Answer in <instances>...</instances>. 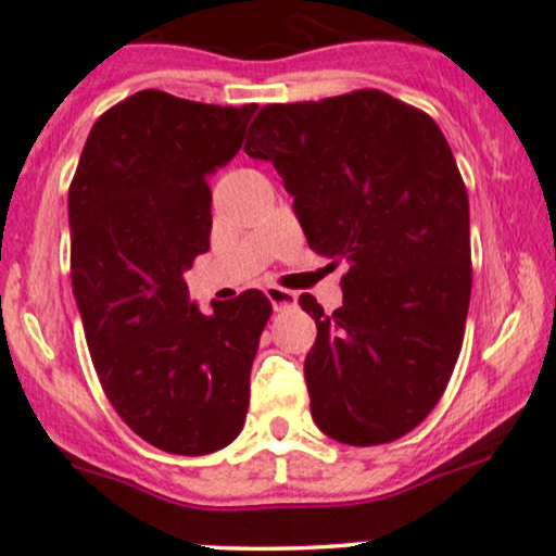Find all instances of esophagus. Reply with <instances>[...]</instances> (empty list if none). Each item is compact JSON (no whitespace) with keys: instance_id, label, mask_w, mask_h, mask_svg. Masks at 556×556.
Segmentation results:
<instances>
[{"instance_id":"34e87169","label":"esophagus","mask_w":556,"mask_h":556,"mask_svg":"<svg viewBox=\"0 0 556 556\" xmlns=\"http://www.w3.org/2000/svg\"><path fill=\"white\" fill-rule=\"evenodd\" d=\"M267 300L276 309H283V307H294L296 304V291H289V289H280V286H267L265 289Z\"/></svg>"}]
</instances>
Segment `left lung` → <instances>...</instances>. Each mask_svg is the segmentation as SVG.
<instances>
[{
    "label": "left lung",
    "instance_id": "obj_1",
    "mask_svg": "<svg viewBox=\"0 0 556 556\" xmlns=\"http://www.w3.org/2000/svg\"><path fill=\"white\" fill-rule=\"evenodd\" d=\"M247 153L294 195L309 249L348 262L342 307L300 304L318 429L348 445L408 434L443 397L471 294L469 199L438 124L379 89L265 105Z\"/></svg>",
    "mask_w": 556,
    "mask_h": 556
}]
</instances>
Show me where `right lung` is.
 Returning a JSON list of instances; mask_svg holds the SVG:
<instances>
[{
  "label": "right lung",
  "instance_id": "add662e5",
  "mask_svg": "<svg viewBox=\"0 0 556 556\" xmlns=\"http://www.w3.org/2000/svg\"><path fill=\"white\" fill-rule=\"evenodd\" d=\"M256 105L142 89L94 122L68 190L71 283L116 414L177 456L230 445L273 307L249 289L201 313L182 273L208 252V177L241 151Z\"/></svg>",
  "mask_w": 556,
  "mask_h": 556
}]
</instances>
